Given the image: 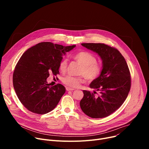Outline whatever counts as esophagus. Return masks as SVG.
<instances>
[{"label": "esophagus", "instance_id": "esophagus-1", "mask_svg": "<svg viewBox=\"0 0 149 149\" xmlns=\"http://www.w3.org/2000/svg\"><path fill=\"white\" fill-rule=\"evenodd\" d=\"M66 91H74V90L73 88H69V87H66Z\"/></svg>", "mask_w": 149, "mask_h": 149}]
</instances>
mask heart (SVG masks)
Listing matches in <instances>:
<instances>
[{"label":"heart","mask_w":149,"mask_h":149,"mask_svg":"<svg viewBox=\"0 0 149 149\" xmlns=\"http://www.w3.org/2000/svg\"><path fill=\"white\" fill-rule=\"evenodd\" d=\"M74 59L82 65L79 74L83 75L86 79L89 81H93L100 75L102 66L100 63L97 61L95 56L87 51H81L75 54ZM68 66V60L63 59L59 64L60 71L64 73ZM84 81L83 76L74 77L67 75L62 79V82L70 88H77Z\"/></svg>","instance_id":"heart-1"}]
</instances>
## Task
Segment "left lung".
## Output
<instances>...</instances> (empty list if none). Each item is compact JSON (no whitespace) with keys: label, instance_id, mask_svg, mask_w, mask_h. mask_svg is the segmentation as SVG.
I'll return each mask as SVG.
<instances>
[{"label":"left lung","instance_id":"obj_1","mask_svg":"<svg viewBox=\"0 0 149 149\" xmlns=\"http://www.w3.org/2000/svg\"><path fill=\"white\" fill-rule=\"evenodd\" d=\"M98 54L102 60L100 75L89 86L95 91H83L80 105L82 111L93 118L108 116L119 109L130 89L131 78L125 58L118 50L104 43H81ZM100 91L97 96L96 91Z\"/></svg>","mask_w":149,"mask_h":149}]
</instances>
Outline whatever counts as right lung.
I'll return each instance as SVG.
<instances>
[{
  "label": "right lung",
  "mask_w": 149,
  "mask_h": 149,
  "mask_svg": "<svg viewBox=\"0 0 149 149\" xmlns=\"http://www.w3.org/2000/svg\"><path fill=\"white\" fill-rule=\"evenodd\" d=\"M75 46L41 42L23 54L15 66L13 81L18 98L28 111L45 114L58 104L65 88L61 84L50 86L47 78L50 74H58L63 56Z\"/></svg>",
  "instance_id": "obj_1"
}]
</instances>
